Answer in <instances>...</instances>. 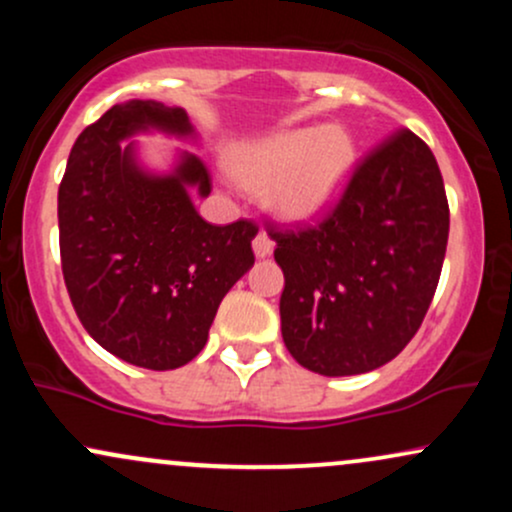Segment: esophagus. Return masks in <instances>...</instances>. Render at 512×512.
Here are the masks:
<instances>
[{"instance_id":"1","label":"esophagus","mask_w":512,"mask_h":512,"mask_svg":"<svg viewBox=\"0 0 512 512\" xmlns=\"http://www.w3.org/2000/svg\"><path fill=\"white\" fill-rule=\"evenodd\" d=\"M252 250H255V257H267V255H272V250H274V240L267 236V233L264 231H260L255 236V240H252Z\"/></svg>"}]
</instances>
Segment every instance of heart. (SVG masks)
Instances as JSON below:
<instances>
[{"label": "heart", "mask_w": 512, "mask_h": 512, "mask_svg": "<svg viewBox=\"0 0 512 512\" xmlns=\"http://www.w3.org/2000/svg\"><path fill=\"white\" fill-rule=\"evenodd\" d=\"M354 163V142L342 127H305L238 149L231 175L252 192H267L284 221L308 223L337 204Z\"/></svg>", "instance_id": "heart-1"}]
</instances>
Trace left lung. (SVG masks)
<instances>
[{"label": "left lung", "mask_w": 512, "mask_h": 512, "mask_svg": "<svg viewBox=\"0 0 512 512\" xmlns=\"http://www.w3.org/2000/svg\"><path fill=\"white\" fill-rule=\"evenodd\" d=\"M450 209L436 156L409 129L358 163L327 219L279 231L281 337L313 373L385 366L411 342L436 293Z\"/></svg>", "instance_id": "obj_1"}]
</instances>
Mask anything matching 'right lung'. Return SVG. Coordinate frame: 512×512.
Instances as JSON below:
<instances>
[{"instance_id":"obj_1","label":"right lung","mask_w":512,"mask_h":512,"mask_svg":"<svg viewBox=\"0 0 512 512\" xmlns=\"http://www.w3.org/2000/svg\"><path fill=\"white\" fill-rule=\"evenodd\" d=\"M197 139L182 108L127 101L79 134L57 192L62 274L86 332L105 351L149 370L185 366L204 349L216 310L255 264L257 226H214L190 190L211 192L202 158L182 151L170 173H151L139 132Z\"/></svg>"}]
</instances>
